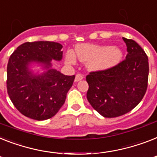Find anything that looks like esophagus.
I'll list each match as a JSON object with an SVG mask.
<instances>
[{
  "label": "esophagus",
  "instance_id": "esophagus-1",
  "mask_svg": "<svg viewBox=\"0 0 157 157\" xmlns=\"http://www.w3.org/2000/svg\"><path fill=\"white\" fill-rule=\"evenodd\" d=\"M83 78H84V76H83L81 73H77V74L76 75V77H75V81L77 82V81L82 80Z\"/></svg>",
  "mask_w": 157,
  "mask_h": 157
}]
</instances>
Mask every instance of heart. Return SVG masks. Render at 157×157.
<instances>
[{"label": "heart", "mask_w": 157, "mask_h": 157, "mask_svg": "<svg viewBox=\"0 0 157 157\" xmlns=\"http://www.w3.org/2000/svg\"><path fill=\"white\" fill-rule=\"evenodd\" d=\"M75 56L79 60L88 62V67L92 70H104L116 65L121 60L123 53L118 48L80 44L75 48ZM72 52L66 55L68 63H74L76 57Z\"/></svg>", "instance_id": "obj_1"}]
</instances>
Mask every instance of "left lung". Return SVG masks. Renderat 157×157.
<instances>
[{
  "label": "left lung",
  "instance_id": "obj_1",
  "mask_svg": "<svg viewBox=\"0 0 157 157\" xmlns=\"http://www.w3.org/2000/svg\"><path fill=\"white\" fill-rule=\"evenodd\" d=\"M123 39L127 46L126 59L109 68L90 72L86 76L88 101L105 118H116L132 110L147 91V56L136 41Z\"/></svg>",
  "mask_w": 157,
  "mask_h": 157
}]
</instances>
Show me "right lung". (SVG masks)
<instances>
[{
  "label": "right lung",
  "instance_id": "obj_1",
  "mask_svg": "<svg viewBox=\"0 0 157 157\" xmlns=\"http://www.w3.org/2000/svg\"><path fill=\"white\" fill-rule=\"evenodd\" d=\"M62 48L55 42H27L10 56L7 65V92L16 109L25 117L39 121L51 118L65 101L75 75L65 76L56 69H49L41 76H33L28 70L31 62L49 67L52 59L60 60Z\"/></svg>",
  "mask_w": 157,
  "mask_h": 157
}]
</instances>
